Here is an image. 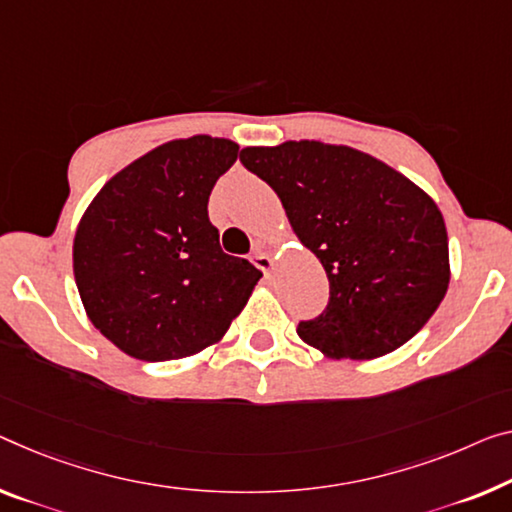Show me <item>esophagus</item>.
Here are the masks:
<instances>
[{
  "label": "esophagus",
  "instance_id": "obj_1",
  "mask_svg": "<svg viewBox=\"0 0 512 512\" xmlns=\"http://www.w3.org/2000/svg\"><path fill=\"white\" fill-rule=\"evenodd\" d=\"M251 261H254V265L258 267V270H261V272L265 274V277H267V274L272 272V265H274V261H272L270 256L265 254V251L256 249V251H254V256H251Z\"/></svg>",
  "mask_w": 512,
  "mask_h": 512
}]
</instances>
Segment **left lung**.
<instances>
[{
  "label": "left lung",
  "instance_id": "1",
  "mask_svg": "<svg viewBox=\"0 0 512 512\" xmlns=\"http://www.w3.org/2000/svg\"><path fill=\"white\" fill-rule=\"evenodd\" d=\"M240 162L281 199L329 279V302L297 334L329 359L389 355L444 300L451 267L442 212L389 164L350 146H249Z\"/></svg>",
  "mask_w": 512,
  "mask_h": 512
}]
</instances>
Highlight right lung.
<instances>
[{"label":"right lung","mask_w":512,"mask_h":512,"mask_svg":"<svg viewBox=\"0 0 512 512\" xmlns=\"http://www.w3.org/2000/svg\"><path fill=\"white\" fill-rule=\"evenodd\" d=\"M231 139L194 135L141 155L82 215L73 272L86 316L125 355L190 357L217 343L263 277L219 247L208 219L217 178L238 160Z\"/></svg>","instance_id":"1"}]
</instances>
